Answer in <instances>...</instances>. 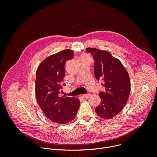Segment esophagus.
<instances>
[{
	"label": "esophagus",
	"mask_w": 157,
	"mask_h": 157,
	"mask_svg": "<svg viewBox=\"0 0 157 157\" xmlns=\"http://www.w3.org/2000/svg\"><path fill=\"white\" fill-rule=\"evenodd\" d=\"M91 93H87V94H83V95H82V97H83L84 98H89V97L91 96Z\"/></svg>",
	"instance_id": "34e87169"
}]
</instances>
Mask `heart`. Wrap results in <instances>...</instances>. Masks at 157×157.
I'll list each match as a JSON object with an SVG mask.
<instances>
[{
    "label": "heart",
    "instance_id": "obj_1",
    "mask_svg": "<svg viewBox=\"0 0 157 157\" xmlns=\"http://www.w3.org/2000/svg\"><path fill=\"white\" fill-rule=\"evenodd\" d=\"M88 58V56L86 55H82L79 58Z\"/></svg>",
    "mask_w": 157,
    "mask_h": 157
}]
</instances>
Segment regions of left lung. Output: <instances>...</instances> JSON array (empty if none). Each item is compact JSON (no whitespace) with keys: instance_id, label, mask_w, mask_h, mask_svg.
Masks as SVG:
<instances>
[{"instance_id":"left-lung-1","label":"left lung","mask_w":157,"mask_h":157,"mask_svg":"<svg viewBox=\"0 0 157 157\" xmlns=\"http://www.w3.org/2000/svg\"><path fill=\"white\" fill-rule=\"evenodd\" d=\"M86 51L94 57V71L96 79H102L105 91L99 94L101 102L95 108L96 114L104 119H111L125 105L130 92L128 74L121 62L109 52L93 48Z\"/></svg>"}]
</instances>
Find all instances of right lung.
<instances>
[{
  "label": "right lung",
  "mask_w": 157,
  "mask_h": 157,
  "mask_svg": "<svg viewBox=\"0 0 157 157\" xmlns=\"http://www.w3.org/2000/svg\"><path fill=\"white\" fill-rule=\"evenodd\" d=\"M74 52L64 50L44 59L36 73V101L45 116L53 122L64 124L73 121L80 105L79 100L68 96L59 98L65 75L66 61L73 58Z\"/></svg>",
  "instance_id": "add662e5"
}]
</instances>
